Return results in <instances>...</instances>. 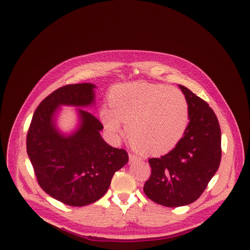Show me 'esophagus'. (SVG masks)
<instances>
[{"instance_id": "obj_1", "label": "esophagus", "mask_w": 250, "mask_h": 250, "mask_svg": "<svg viewBox=\"0 0 250 250\" xmlns=\"http://www.w3.org/2000/svg\"><path fill=\"white\" fill-rule=\"evenodd\" d=\"M141 161V158L139 156H135L133 154H129V162L130 163H134V162H138Z\"/></svg>"}]
</instances>
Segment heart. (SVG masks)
I'll return each mask as SVG.
<instances>
[{
    "mask_svg": "<svg viewBox=\"0 0 250 250\" xmlns=\"http://www.w3.org/2000/svg\"><path fill=\"white\" fill-rule=\"evenodd\" d=\"M110 107L99 117L112 138L123 133V122L135 145L149 154L169 152L184 137L188 124V105L175 87L146 82L124 83L109 93Z\"/></svg>",
    "mask_w": 250,
    "mask_h": 250,
    "instance_id": "b5f03b06",
    "label": "heart"
}]
</instances>
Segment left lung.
<instances>
[{
  "instance_id": "obj_1",
  "label": "left lung",
  "mask_w": 250,
  "mask_h": 250,
  "mask_svg": "<svg viewBox=\"0 0 250 250\" xmlns=\"http://www.w3.org/2000/svg\"><path fill=\"white\" fill-rule=\"evenodd\" d=\"M178 86L188 105V127L169 153L150 158L151 176L144 186L149 199L169 208L197 200L221 161V130L215 112L190 89Z\"/></svg>"
}]
</instances>
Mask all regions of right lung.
I'll return each instance as SVG.
<instances>
[{"label":"right lung","instance_id":"right-lung-1","mask_svg":"<svg viewBox=\"0 0 250 250\" xmlns=\"http://www.w3.org/2000/svg\"><path fill=\"white\" fill-rule=\"evenodd\" d=\"M92 83L65 85L49 95L36 108L27 134V153L37 181L51 197L72 207H84L107 192L111 178L128 163L124 149L105 142L103 125L82 109L95 105ZM78 109L80 122L72 134L56 125L60 107Z\"/></svg>","mask_w":250,"mask_h":250}]
</instances>
